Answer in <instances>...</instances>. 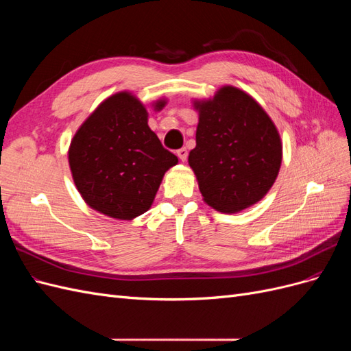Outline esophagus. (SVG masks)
Instances as JSON below:
<instances>
[{
    "mask_svg": "<svg viewBox=\"0 0 351 351\" xmlns=\"http://www.w3.org/2000/svg\"><path fill=\"white\" fill-rule=\"evenodd\" d=\"M177 156L180 158V161L184 162L186 159H187V149H186V147H182V149H178L177 151Z\"/></svg>",
    "mask_w": 351,
    "mask_h": 351,
    "instance_id": "34e87169",
    "label": "esophagus"
}]
</instances>
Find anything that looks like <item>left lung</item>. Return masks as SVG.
Masks as SVG:
<instances>
[{
	"label": "left lung",
	"instance_id": "8db88e82",
	"mask_svg": "<svg viewBox=\"0 0 351 351\" xmlns=\"http://www.w3.org/2000/svg\"><path fill=\"white\" fill-rule=\"evenodd\" d=\"M196 147L189 154L204 202L234 214L258 204L278 177L282 142L261 104L231 84L212 98L193 99Z\"/></svg>",
	"mask_w": 351,
	"mask_h": 351
}]
</instances>
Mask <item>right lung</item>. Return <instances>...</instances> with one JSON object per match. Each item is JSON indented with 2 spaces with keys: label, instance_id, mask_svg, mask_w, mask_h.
Returning a JSON list of instances; mask_svg holds the SVG:
<instances>
[{
  "label": "right lung",
  "instance_id": "1",
  "mask_svg": "<svg viewBox=\"0 0 351 351\" xmlns=\"http://www.w3.org/2000/svg\"><path fill=\"white\" fill-rule=\"evenodd\" d=\"M168 99L151 104L161 111ZM146 105L129 90L104 99L74 133L69 147L73 182L86 205L132 221L154 204L164 174L178 158L147 125Z\"/></svg>",
  "mask_w": 351,
  "mask_h": 351
}]
</instances>
